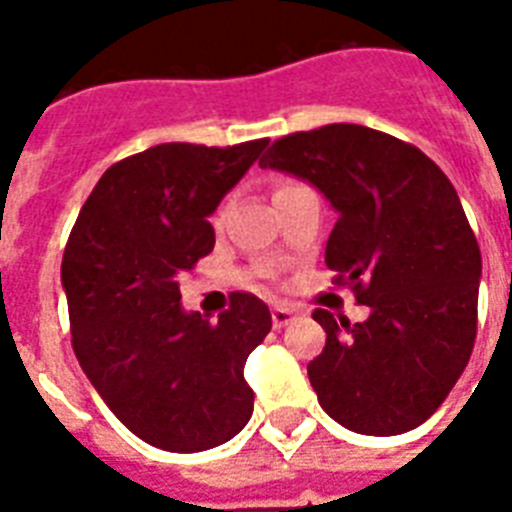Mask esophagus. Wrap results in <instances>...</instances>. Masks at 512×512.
<instances>
[{
    "label": "esophagus",
    "instance_id": "1",
    "mask_svg": "<svg viewBox=\"0 0 512 512\" xmlns=\"http://www.w3.org/2000/svg\"><path fill=\"white\" fill-rule=\"evenodd\" d=\"M271 319H273V329H281V327H287L289 321L295 319V311H292L289 305H273Z\"/></svg>",
    "mask_w": 512,
    "mask_h": 512
}]
</instances>
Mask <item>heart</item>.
<instances>
[{
	"instance_id": "b5f03b06",
	"label": "heart",
	"mask_w": 512,
	"mask_h": 512,
	"mask_svg": "<svg viewBox=\"0 0 512 512\" xmlns=\"http://www.w3.org/2000/svg\"><path fill=\"white\" fill-rule=\"evenodd\" d=\"M287 185H292V183H284V185H279V191H281V188H287Z\"/></svg>"
}]
</instances>
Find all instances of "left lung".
Segmentation results:
<instances>
[{"mask_svg": "<svg viewBox=\"0 0 512 512\" xmlns=\"http://www.w3.org/2000/svg\"><path fill=\"white\" fill-rule=\"evenodd\" d=\"M260 167L316 185L337 209L327 268L369 316L313 311L327 345L308 364L321 409L364 436H398L444 404L473 353L481 249L460 196L412 143L361 124L276 140Z\"/></svg>", "mask_w": 512, "mask_h": 512, "instance_id": "left-lung-1", "label": "left lung"}]
</instances>
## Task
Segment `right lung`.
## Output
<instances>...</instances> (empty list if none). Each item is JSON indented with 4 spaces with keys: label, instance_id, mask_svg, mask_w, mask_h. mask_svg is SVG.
<instances>
[{
    "label": "right lung",
    "instance_id": "1",
    "mask_svg": "<svg viewBox=\"0 0 512 512\" xmlns=\"http://www.w3.org/2000/svg\"><path fill=\"white\" fill-rule=\"evenodd\" d=\"M265 146L162 143L127 156L68 236L60 279L76 358L108 409L164 452L225 444L255 409L244 364L271 332L268 305L233 292L209 324L183 311L177 279L212 252L207 217Z\"/></svg>",
    "mask_w": 512,
    "mask_h": 512
}]
</instances>
